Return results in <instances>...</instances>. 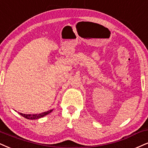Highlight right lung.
Listing matches in <instances>:
<instances>
[{
    "label": "right lung",
    "instance_id": "1",
    "mask_svg": "<svg viewBox=\"0 0 148 148\" xmlns=\"http://www.w3.org/2000/svg\"><path fill=\"white\" fill-rule=\"evenodd\" d=\"M53 111V110H50L47 111V112H42L40 113V114H23V113L21 112H18L21 116H23V117L27 119H40L41 117H43V116L47 115V114H49L50 112H51Z\"/></svg>",
    "mask_w": 148,
    "mask_h": 148
}]
</instances>
